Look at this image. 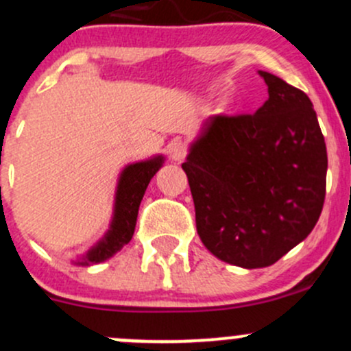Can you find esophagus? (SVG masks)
Segmentation results:
<instances>
[{"label":"esophagus","instance_id":"1","mask_svg":"<svg viewBox=\"0 0 351 351\" xmlns=\"http://www.w3.org/2000/svg\"><path fill=\"white\" fill-rule=\"evenodd\" d=\"M167 152L171 160L176 162V164H180L187 155V148L182 141H172V143L167 147Z\"/></svg>","mask_w":351,"mask_h":351}]
</instances>
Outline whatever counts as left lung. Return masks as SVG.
Returning a JSON list of instances; mask_svg holds the SVG:
<instances>
[{
  "label": "left lung",
  "mask_w": 351,
  "mask_h": 351,
  "mask_svg": "<svg viewBox=\"0 0 351 351\" xmlns=\"http://www.w3.org/2000/svg\"><path fill=\"white\" fill-rule=\"evenodd\" d=\"M256 114L211 116L182 164L204 247L228 265L266 268L312 232L326 196L324 136L302 90L268 71Z\"/></svg>",
  "instance_id": "obj_1"
}]
</instances>
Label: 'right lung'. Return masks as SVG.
Masks as SVG:
<instances>
[{
  "instance_id": "1",
  "label": "right lung",
  "mask_w": 351,
  "mask_h": 351,
  "mask_svg": "<svg viewBox=\"0 0 351 351\" xmlns=\"http://www.w3.org/2000/svg\"><path fill=\"white\" fill-rule=\"evenodd\" d=\"M162 165H164V157L157 155V157H152L148 160L134 162V164L126 165L123 169V172L119 174V180H117L114 213L109 230L82 258L73 261L75 265L88 266L107 261L133 239L138 210H140L143 194L150 184L152 177L157 174Z\"/></svg>"
}]
</instances>
